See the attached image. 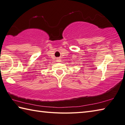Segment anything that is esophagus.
<instances>
[{
    "instance_id": "obj_1",
    "label": "esophagus",
    "mask_w": 125,
    "mask_h": 125,
    "mask_svg": "<svg viewBox=\"0 0 125 125\" xmlns=\"http://www.w3.org/2000/svg\"><path fill=\"white\" fill-rule=\"evenodd\" d=\"M57 60H58V61H60V59H57Z\"/></svg>"
}]
</instances>
